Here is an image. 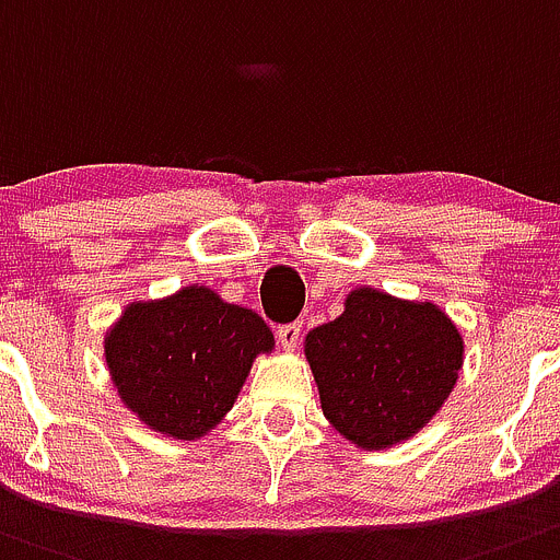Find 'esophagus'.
Here are the masks:
<instances>
[{
  "label": "esophagus",
  "mask_w": 560,
  "mask_h": 560,
  "mask_svg": "<svg viewBox=\"0 0 560 560\" xmlns=\"http://www.w3.org/2000/svg\"><path fill=\"white\" fill-rule=\"evenodd\" d=\"M301 331H304V326H301V324H284V326H279V331H276V337H279L281 349H284V351H295V349H299Z\"/></svg>",
  "instance_id": "esophagus-1"
}]
</instances>
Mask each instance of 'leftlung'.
Instances as JSON below:
<instances>
[{
    "instance_id": "1",
    "label": "left lung",
    "mask_w": 560,
    "mask_h": 560,
    "mask_svg": "<svg viewBox=\"0 0 560 560\" xmlns=\"http://www.w3.org/2000/svg\"><path fill=\"white\" fill-rule=\"evenodd\" d=\"M304 354L324 416L371 452L430 424L460 374L463 337L430 301L357 287L340 317L306 335Z\"/></svg>"
}]
</instances>
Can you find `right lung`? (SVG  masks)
Segmentation results:
<instances>
[{"label": "right lung", "instance_id": "1", "mask_svg": "<svg viewBox=\"0 0 560 560\" xmlns=\"http://www.w3.org/2000/svg\"><path fill=\"white\" fill-rule=\"evenodd\" d=\"M273 331L254 310L209 287L133 301L105 335V362L119 399L161 435L195 441L223 421Z\"/></svg>", "mask_w": 560, "mask_h": 560}]
</instances>
